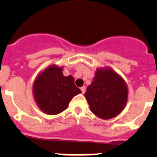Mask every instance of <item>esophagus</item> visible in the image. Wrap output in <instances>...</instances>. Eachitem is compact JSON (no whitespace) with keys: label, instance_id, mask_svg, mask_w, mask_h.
Instances as JSON below:
<instances>
[{"label":"esophagus","instance_id":"34e87169","mask_svg":"<svg viewBox=\"0 0 157 157\" xmlns=\"http://www.w3.org/2000/svg\"><path fill=\"white\" fill-rule=\"evenodd\" d=\"M80 90H81L82 93H84L85 92H86V86H82V87L80 88Z\"/></svg>","mask_w":157,"mask_h":157}]
</instances>
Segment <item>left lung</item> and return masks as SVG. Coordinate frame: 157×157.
Returning <instances> with one entry per match:
<instances>
[{"instance_id":"1","label":"left lung","mask_w":157,"mask_h":157,"mask_svg":"<svg viewBox=\"0 0 157 157\" xmlns=\"http://www.w3.org/2000/svg\"><path fill=\"white\" fill-rule=\"evenodd\" d=\"M84 96L93 114L109 119L119 115L125 107L127 85L113 70L99 68Z\"/></svg>"}]
</instances>
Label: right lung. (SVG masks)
<instances>
[{"instance_id": "add662e5", "label": "right lung", "mask_w": 157, "mask_h": 157, "mask_svg": "<svg viewBox=\"0 0 157 157\" xmlns=\"http://www.w3.org/2000/svg\"><path fill=\"white\" fill-rule=\"evenodd\" d=\"M62 67L52 65L44 70L33 83V94L39 108L48 115L65 110L69 102L81 90L74 84L72 76L64 77Z\"/></svg>"}]
</instances>
